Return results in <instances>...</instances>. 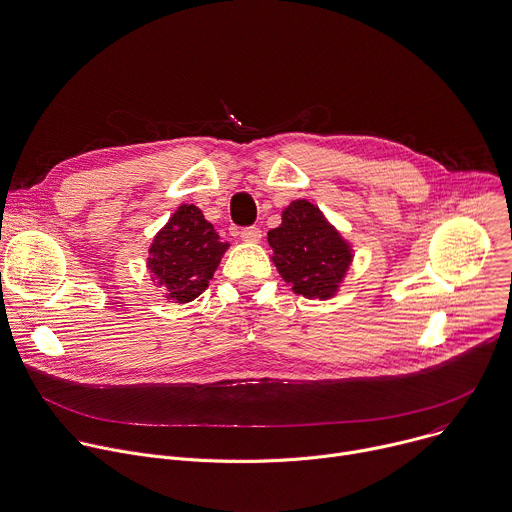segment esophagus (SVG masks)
Masks as SVG:
<instances>
[{
    "mask_svg": "<svg viewBox=\"0 0 512 512\" xmlns=\"http://www.w3.org/2000/svg\"><path fill=\"white\" fill-rule=\"evenodd\" d=\"M241 239L247 243H259L261 241V229L259 227H245L241 229Z\"/></svg>",
    "mask_w": 512,
    "mask_h": 512,
    "instance_id": "1",
    "label": "esophagus"
}]
</instances>
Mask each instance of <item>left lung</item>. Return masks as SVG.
<instances>
[{"label":"left lung","mask_w":512,"mask_h":512,"mask_svg":"<svg viewBox=\"0 0 512 512\" xmlns=\"http://www.w3.org/2000/svg\"><path fill=\"white\" fill-rule=\"evenodd\" d=\"M273 265L297 295L329 299L342 285L354 259L352 245L309 201H291L281 225L267 233Z\"/></svg>","instance_id":"obj_1"}]
</instances>
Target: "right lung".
Masks as SVG:
<instances>
[{
	"label": "right lung",
	"mask_w": 512,
	"mask_h": 512,
	"mask_svg": "<svg viewBox=\"0 0 512 512\" xmlns=\"http://www.w3.org/2000/svg\"><path fill=\"white\" fill-rule=\"evenodd\" d=\"M227 249L199 207L181 205L156 233L146 267L166 299L189 303L209 287Z\"/></svg>",
	"instance_id": "1"
}]
</instances>
